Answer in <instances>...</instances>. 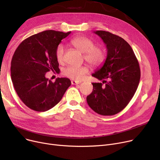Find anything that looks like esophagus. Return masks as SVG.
Listing matches in <instances>:
<instances>
[{"instance_id":"34e87169","label":"esophagus","mask_w":160,"mask_h":160,"mask_svg":"<svg viewBox=\"0 0 160 160\" xmlns=\"http://www.w3.org/2000/svg\"><path fill=\"white\" fill-rule=\"evenodd\" d=\"M80 83V82H77V81H75V80H72L71 81V84L72 85H78Z\"/></svg>"}]
</instances>
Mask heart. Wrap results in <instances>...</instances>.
Masks as SVG:
<instances>
[{"label":"heart","mask_w":160,"mask_h":160,"mask_svg":"<svg viewBox=\"0 0 160 160\" xmlns=\"http://www.w3.org/2000/svg\"><path fill=\"white\" fill-rule=\"evenodd\" d=\"M71 44L77 48L83 54L86 62L93 67L101 65L105 61V54L103 49L95 45V42L91 39L83 36L74 38L71 41ZM65 48L63 44H59L56 49V58L59 63H63L65 60ZM89 72L86 66H69L64 70L63 74L66 77L77 81H80Z\"/></svg>","instance_id":"obj_1"}]
</instances>
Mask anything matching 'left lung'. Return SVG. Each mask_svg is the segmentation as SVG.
<instances>
[{
  "label": "left lung",
  "mask_w": 160,
  "mask_h": 160,
  "mask_svg": "<svg viewBox=\"0 0 160 160\" xmlns=\"http://www.w3.org/2000/svg\"><path fill=\"white\" fill-rule=\"evenodd\" d=\"M106 45L107 58L101 68L92 74L101 83H92L93 89L87 97L89 107L102 115H113L127 106L138 89L141 71L130 45L109 32H94Z\"/></svg>",
  "instance_id": "1"
}]
</instances>
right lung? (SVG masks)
Wrapping results in <instances>:
<instances>
[{
    "label": "right lung",
    "mask_w": 160,
    "mask_h": 160,
    "mask_svg": "<svg viewBox=\"0 0 160 160\" xmlns=\"http://www.w3.org/2000/svg\"><path fill=\"white\" fill-rule=\"evenodd\" d=\"M71 32L45 30L22 41L11 62L13 87L22 102L36 112H45L55 106L71 86L69 78H58L52 82L47 72L60 71L56 49Z\"/></svg>",
    "instance_id": "obj_1"
}]
</instances>
